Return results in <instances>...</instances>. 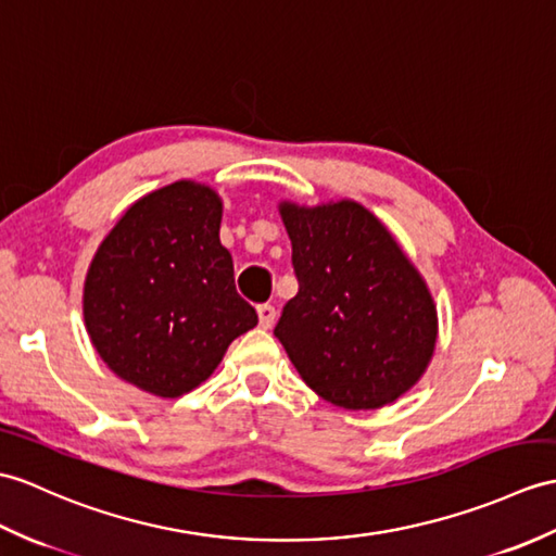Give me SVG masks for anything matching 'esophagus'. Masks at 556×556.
Segmentation results:
<instances>
[{"mask_svg": "<svg viewBox=\"0 0 556 556\" xmlns=\"http://www.w3.org/2000/svg\"><path fill=\"white\" fill-rule=\"evenodd\" d=\"M275 319H277V313H275L273 305H257V321H261L263 329L273 327Z\"/></svg>", "mask_w": 556, "mask_h": 556, "instance_id": "obj_1", "label": "esophagus"}]
</instances>
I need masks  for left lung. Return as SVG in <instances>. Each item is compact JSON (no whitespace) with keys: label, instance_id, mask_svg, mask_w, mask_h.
I'll return each mask as SVG.
<instances>
[{"label":"left lung","instance_id":"left-lung-1","mask_svg":"<svg viewBox=\"0 0 556 556\" xmlns=\"http://www.w3.org/2000/svg\"><path fill=\"white\" fill-rule=\"evenodd\" d=\"M299 293L275 337L301 379L343 409L407 393L438 341L433 295L381 219L357 201L279 203Z\"/></svg>","mask_w":556,"mask_h":556}]
</instances>
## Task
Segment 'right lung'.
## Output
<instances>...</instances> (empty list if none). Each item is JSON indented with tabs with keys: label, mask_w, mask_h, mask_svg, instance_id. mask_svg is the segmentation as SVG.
Returning a JSON list of instances; mask_svg holds the SVG:
<instances>
[{
	"label": "right lung",
	"mask_w": 556,
	"mask_h": 556,
	"mask_svg": "<svg viewBox=\"0 0 556 556\" xmlns=\"http://www.w3.org/2000/svg\"><path fill=\"white\" fill-rule=\"evenodd\" d=\"M219 223L217 191L179 179L135 201L99 243L85 279V327L109 369L139 391H193L257 325L235 289Z\"/></svg>",
	"instance_id": "right-lung-1"
}]
</instances>
